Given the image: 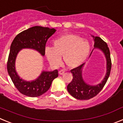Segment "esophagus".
Here are the masks:
<instances>
[{"mask_svg":"<svg viewBox=\"0 0 123 123\" xmlns=\"http://www.w3.org/2000/svg\"><path fill=\"white\" fill-rule=\"evenodd\" d=\"M65 71H64V70H60V71H58V73H59V74L62 75V74H63L64 73H65Z\"/></svg>","mask_w":123,"mask_h":123,"instance_id":"obj_1","label":"esophagus"}]
</instances>
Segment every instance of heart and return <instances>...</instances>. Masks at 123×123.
Wrapping results in <instances>:
<instances>
[{"mask_svg":"<svg viewBox=\"0 0 123 123\" xmlns=\"http://www.w3.org/2000/svg\"><path fill=\"white\" fill-rule=\"evenodd\" d=\"M54 47H46L45 53L50 65L57 67L62 63L63 55L65 63L70 68H76L86 60L90 52L87 41L75 34H67L54 41Z\"/></svg>","mask_w":123,"mask_h":123,"instance_id":"1","label":"heart"}]
</instances>
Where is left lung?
Wrapping results in <instances>:
<instances>
[{
	"mask_svg": "<svg viewBox=\"0 0 123 123\" xmlns=\"http://www.w3.org/2000/svg\"><path fill=\"white\" fill-rule=\"evenodd\" d=\"M91 36L94 39V49L100 50L105 55L106 61V72L100 83L96 85H90L86 83L82 78V68L85 63L71 69V73L73 74V79L67 86V90L73 97L78 100H89L97 95L105 85L109 78L111 68L110 52L106 43L99 37L92 35H91ZM92 52L90 56L92 54Z\"/></svg>",
	"mask_w": 123,
	"mask_h": 123,
	"instance_id": "left-lung-1",
	"label": "left lung"
}]
</instances>
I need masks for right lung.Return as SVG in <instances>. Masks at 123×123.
Returning <instances> with one entry per match:
<instances>
[{"instance_id":"add662e5","label":"right lung","mask_w":123,"mask_h":123,"mask_svg":"<svg viewBox=\"0 0 123 123\" xmlns=\"http://www.w3.org/2000/svg\"><path fill=\"white\" fill-rule=\"evenodd\" d=\"M56 29L36 26L18 34L11 44L7 62V71L15 86L25 95L36 97L49 89L52 82L58 77V70L42 71L35 80L25 81L18 76L15 69V61L18 54L23 49H31L37 51L41 55H45V44Z\"/></svg>"}]
</instances>
